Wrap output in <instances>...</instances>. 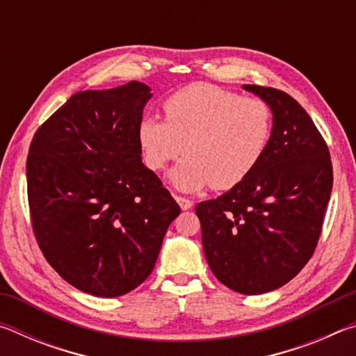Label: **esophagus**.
Listing matches in <instances>:
<instances>
[{"instance_id": "34e87169", "label": "esophagus", "mask_w": 356, "mask_h": 356, "mask_svg": "<svg viewBox=\"0 0 356 356\" xmlns=\"http://www.w3.org/2000/svg\"><path fill=\"white\" fill-rule=\"evenodd\" d=\"M176 201L179 202V206L182 210H188L193 207V201H190L188 197H184V196H176Z\"/></svg>"}]
</instances>
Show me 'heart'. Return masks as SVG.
Instances as JSON below:
<instances>
[{
  "instance_id": "b5f03b06",
  "label": "heart",
  "mask_w": 356,
  "mask_h": 356,
  "mask_svg": "<svg viewBox=\"0 0 356 356\" xmlns=\"http://www.w3.org/2000/svg\"><path fill=\"white\" fill-rule=\"evenodd\" d=\"M163 111L166 120H141L138 141L152 171L165 170L184 150L185 159L170 176L182 191L236 186L257 166L272 136L267 102L212 84H190L171 94Z\"/></svg>"
}]
</instances>
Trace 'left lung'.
I'll return each mask as SVG.
<instances>
[{"instance_id": "obj_1", "label": "left lung", "mask_w": 356, "mask_h": 356, "mask_svg": "<svg viewBox=\"0 0 356 356\" xmlns=\"http://www.w3.org/2000/svg\"><path fill=\"white\" fill-rule=\"evenodd\" d=\"M267 102L273 129L261 161L242 182L196 206L213 275L238 293L280 289L305 267L318 242L333 188L330 150L297 100L243 84Z\"/></svg>"}]
</instances>
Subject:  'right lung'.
Listing matches in <instances>:
<instances>
[{
    "label": "right lung",
    "mask_w": 356,
    "mask_h": 356,
    "mask_svg": "<svg viewBox=\"0 0 356 356\" xmlns=\"http://www.w3.org/2000/svg\"><path fill=\"white\" fill-rule=\"evenodd\" d=\"M150 88L81 91L40 125L26 161L28 202L45 259L78 291L120 297L155 267L180 207L141 160Z\"/></svg>",
    "instance_id": "right-lung-1"
}]
</instances>
